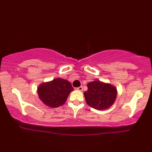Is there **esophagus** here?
<instances>
[{"label":"esophagus","mask_w":152,"mask_h":152,"mask_svg":"<svg viewBox=\"0 0 152 152\" xmlns=\"http://www.w3.org/2000/svg\"><path fill=\"white\" fill-rule=\"evenodd\" d=\"M76 89L78 90V91H83V87L80 86V87H78V88H77Z\"/></svg>","instance_id":"obj_1"}]
</instances>
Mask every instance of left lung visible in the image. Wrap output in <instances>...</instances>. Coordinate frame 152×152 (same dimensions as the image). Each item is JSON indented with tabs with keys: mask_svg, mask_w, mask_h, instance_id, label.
Listing matches in <instances>:
<instances>
[{
	"mask_svg": "<svg viewBox=\"0 0 152 152\" xmlns=\"http://www.w3.org/2000/svg\"><path fill=\"white\" fill-rule=\"evenodd\" d=\"M88 91L84 92L86 102L90 107L97 110H104L111 107L117 98V88L100 80L87 84Z\"/></svg>",
	"mask_w": 152,
	"mask_h": 152,
	"instance_id": "left-lung-1",
	"label": "left lung"
}]
</instances>
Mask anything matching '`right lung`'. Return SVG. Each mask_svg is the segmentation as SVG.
Returning <instances> with one entry per match:
<instances>
[{"instance_id":"add662e5","label":"right lung","mask_w":152,"mask_h":152,"mask_svg":"<svg viewBox=\"0 0 152 152\" xmlns=\"http://www.w3.org/2000/svg\"><path fill=\"white\" fill-rule=\"evenodd\" d=\"M73 90L70 82L58 78L41 84L37 88V94L45 104L56 108L65 103L69 94Z\"/></svg>"}]
</instances>
